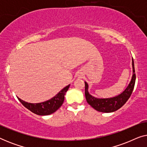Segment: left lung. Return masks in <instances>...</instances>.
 I'll use <instances>...</instances> for the list:
<instances>
[{"label":"left lung","mask_w":147,"mask_h":147,"mask_svg":"<svg viewBox=\"0 0 147 147\" xmlns=\"http://www.w3.org/2000/svg\"><path fill=\"white\" fill-rule=\"evenodd\" d=\"M132 63V77L130 84L125 90L120 95L110 98H97L90 95L88 92V85L85 82V95L86 101L96 110L101 112H112L119 109L127 102L133 91L136 81V74L134 70L133 59Z\"/></svg>","instance_id":"obj_1"}]
</instances>
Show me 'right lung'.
<instances>
[{
    "label": "right lung",
    "mask_w": 147,
    "mask_h": 147,
    "mask_svg": "<svg viewBox=\"0 0 147 147\" xmlns=\"http://www.w3.org/2000/svg\"><path fill=\"white\" fill-rule=\"evenodd\" d=\"M69 86L70 85H68L63 88L57 95H55L51 99L47 100V101L41 102V103H28V102L20 99L19 98L17 97V98L25 108H27L31 112H33L34 114L40 116L49 115V114H53L55 111H57L63 104L64 99H65L64 96H65L66 92L68 90Z\"/></svg>",
    "instance_id": "add662e5"
}]
</instances>
